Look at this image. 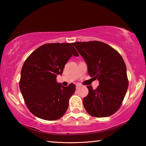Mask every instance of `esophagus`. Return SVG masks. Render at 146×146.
<instances>
[{
	"instance_id": "34e87169",
	"label": "esophagus",
	"mask_w": 146,
	"mask_h": 146,
	"mask_svg": "<svg viewBox=\"0 0 146 146\" xmlns=\"http://www.w3.org/2000/svg\"><path fill=\"white\" fill-rule=\"evenodd\" d=\"M80 87V84H76V90H78V89H79V88Z\"/></svg>"
}]
</instances>
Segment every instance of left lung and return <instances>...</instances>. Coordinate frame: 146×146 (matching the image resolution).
Masks as SVG:
<instances>
[{"instance_id": "1", "label": "left lung", "mask_w": 146, "mask_h": 146, "mask_svg": "<svg viewBox=\"0 0 146 146\" xmlns=\"http://www.w3.org/2000/svg\"><path fill=\"white\" fill-rule=\"evenodd\" d=\"M73 45L87 64L89 75L99 81L96 90L87 86L89 93L83 99L86 111L94 117H110L120 108L127 90L124 61L115 49L102 42H76Z\"/></svg>"}]
</instances>
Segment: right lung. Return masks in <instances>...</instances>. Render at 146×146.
I'll list each match as a JSON object with an SVG mask.
<instances>
[{"label": "right lung", "mask_w": 146, "mask_h": 146, "mask_svg": "<svg viewBox=\"0 0 146 146\" xmlns=\"http://www.w3.org/2000/svg\"><path fill=\"white\" fill-rule=\"evenodd\" d=\"M78 53L73 43L46 44L29 55L22 68L19 86L24 102L32 114L41 119L55 120L68 110L69 99L76 87L56 82L66 62Z\"/></svg>", "instance_id": "obj_1"}]
</instances>
